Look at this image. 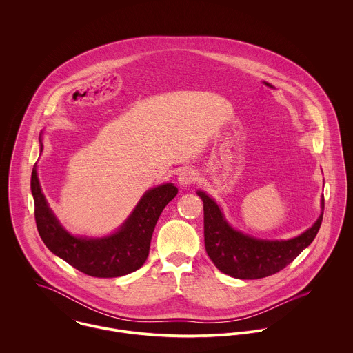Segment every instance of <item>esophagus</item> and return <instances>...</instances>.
<instances>
[{"mask_svg": "<svg viewBox=\"0 0 353 353\" xmlns=\"http://www.w3.org/2000/svg\"><path fill=\"white\" fill-rule=\"evenodd\" d=\"M197 174L193 171V170H185V171H182L181 174H179V176H178V183L181 185V186H183V188H186V186H190V185H193L196 181H197Z\"/></svg>", "mask_w": 353, "mask_h": 353, "instance_id": "obj_1", "label": "esophagus"}]
</instances>
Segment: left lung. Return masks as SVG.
<instances>
[{
	"mask_svg": "<svg viewBox=\"0 0 353 353\" xmlns=\"http://www.w3.org/2000/svg\"><path fill=\"white\" fill-rule=\"evenodd\" d=\"M197 196L203 202V236L209 258L220 272L242 280L262 279L290 265L311 245L323 217L322 196L319 217L301 235L287 241L258 239L231 227L221 208L205 192L199 190Z\"/></svg>",
	"mask_w": 353,
	"mask_h": 353,
	"instance_id": "left-lung-1",
	"label": "left lung"
}]
</instances>
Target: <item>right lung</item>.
<instances>
[{
	"label": "right lung",
	"mask_w": 353,
	"mask_h": 353,
	"mask_svg": "<svg viewBox=\"0 0 353 353\" xmlns=\"http://www.w3.org/2000/svg\"><path fill=\"white\" fill-rule=\"evenodd\" d=\"M39 141L42 152V136ZM31 192L38 232L46 248L77 270L103 279L125 276L144 265L154 225L165 205L178 194L172 183L152 188L115 232L101 238H88L72 235L55 217L42 192L37 163L31 175Z\"/></svg>",
	"instance_id": "add662e5"
}]
</instances>
